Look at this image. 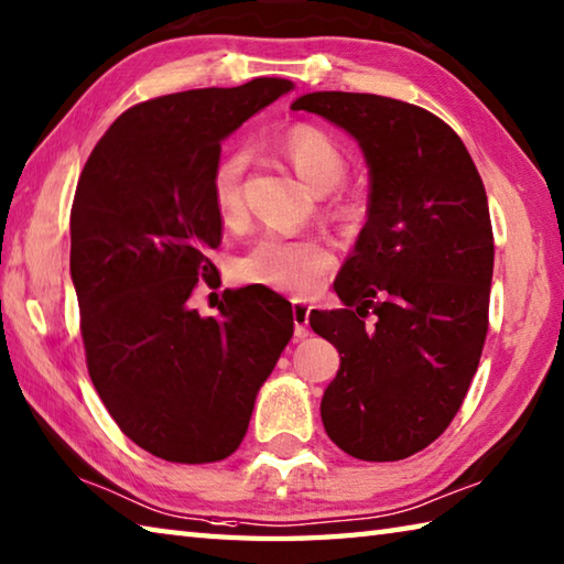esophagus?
I'll list each match as a JSON object with an SVG mask.
<instances>
[{
  "mask_svg": "<svg viewBox=\"0 0 564 564\" xmlns=\"http://www.w3.org/2000/svg\"><path fill=\"white\" fill-rule=\"evenodd\" d=\"M308 317L311 305L305 301H293V323H295V337L308 335Z\"/></svg>",
  "mask_w": 564,
  "mask_h": 564,
  "instance_id": "1",
  "label": "esophagus"
}]
</instances>
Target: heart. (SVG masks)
<instances>
[{"mask_svg":"<svg viewBox=\"0 0 564 564\" xmlns=\"http://www.w3.org/2000/svg\"><path fill=\"white\" fill-rule=\"evenodd\" d=\"M281 155L291 162L305 184L315 192L333 189L345 177L347 160L327 132L295 126L279 140ZM249 155L234 150L224 155L212 170V202L224 221H237L243 214V172ZM333 251L325 241L313 237H283L269 231L243 251L234 271L237 279L259 283L271 291L305 295L321 285L323 275L333 269Z\"/></svg>","mask_w":564,"mask_h":564,"instance_id":"b5f03b06","label":"heart"}]
</instances>
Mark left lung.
<instances>
[{
    "mask_svg": "<svg viewBox=\"0 0 564 564\" xmlns=\"http://www.w3.org/2000/svg\"><path fill=\"white\" fill-rule=\"evenodd\" d=\"M293 110L335 122L370 167L367 221L311 327L340 352L321 416L362 460H399L446 432L488 333L494 229L484 182L442 118L402 100L321 90Z\"/></svg>",
    "mask_w": 564,
    "mask_h": 564,
    "instance_id": "left-lung-1",
    "label": "left lung"
}]
</instances>
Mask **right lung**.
Wrapping results in <instances>:
<instances>
[{"mask_svg":"<svg viewBox=\"0 0 564 564\" xmlns=\"http://www.w3.org/2000/svg\"><path fill=\"white\" fill-rule=\"evenodd\" d=\"M293 88L253 78L145 100L90 152L70 207V279L88 375L120 432L172 464L237 452L256 394L293 337L291 303L265 285L227 289L219 313L192 308L214 289L221 243L212 170L221 140Z\"/></svg>","mask_w":564,"mask_h":564,"instance_id":"add662e5","label":"right lung"}]
</instances>
